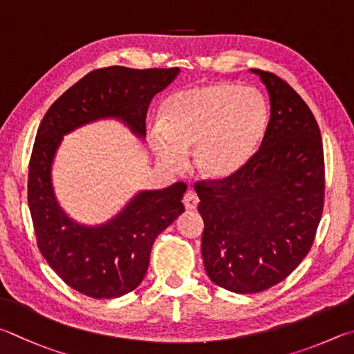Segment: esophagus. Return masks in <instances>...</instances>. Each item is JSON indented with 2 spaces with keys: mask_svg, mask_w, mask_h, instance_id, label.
Segmentation results:
<instances>
[{
  "mask_svg": "<svg viewBox=\"0 0 354 354\" xmlns=\"http://www.w3.org/2000/svg\"><path fill=\"white\" fill-rule=\"evenodd\" d=\"M197 203H199V197L194 193L193 189H189L185 193L183 196V205L187 209H196L197 208Z\"/></svg>",
  "mask_w": 354,
  "mask_h": 354,
  "instance_id": "34e87169",
  "label": "esophagus"
}]
</instances>
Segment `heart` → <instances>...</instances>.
<instances>
[{"label": "heart", "mask_w": 354, "mask_h": 354, "mask_svg": "<svg viewBox=\"0 0 354 354\" xmlns=\"http://www.w3.org/2000/svg\"><path fill=\"white\" fill-rule=\"evenodd\" d=\"M160 122L149 130V140L165 163L183 169L185 153L196 147L201 176L224 182L258 152L269 110L257 90L214 82L172 93L161 105Z\"/></svg>", "instance_id": "obj_1"}]
</instances>
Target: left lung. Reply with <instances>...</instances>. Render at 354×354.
<instances>
[{"label":"left lung","instance_id":"1","mask_svg":"<svg viewBox=\"0 0 354 354\" xmlns=\"http://www.w3.org/2000/svg\"><path fill=\"white\" fill-rule=\"evenodd\" d=\"M266 85L270 120L258 152L224 182H197L202 258L209 280L236 294L283 281L314 243L324 212L320 129L306 102L274 73Z\"/></svg>","mask_w":354,"mask_h":354}]
</instances>
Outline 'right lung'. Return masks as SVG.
<instances>
[{"mask_svg":"<svg viewBox=\"0 0 354 354\" xmlns=\"http://www.w3.org/2000/svg\"><path fill=\"white\" fill-rule=\"evenodd\" d=\"M178 68L132 70L109 66L86 74L43 116L29 161L28 203L39 250L68 286L91 299H115L142 281L155 238L185 212L187 185L140 191L122 212L101 225L68 218L54 196L51 169L64 135L104 118L122 121L146 136L149 104Z\"/></svg>","mask_w":354,"mask_h":354,"instance_id":"obj_1","label":"right lung"}]
</instances>
